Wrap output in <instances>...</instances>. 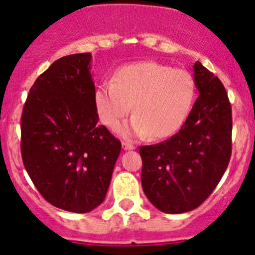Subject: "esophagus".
I'll return each instance as SVG.
<instances>
[{
    "mask_svg": "<svg viewBox=\"0 0 255 255\" xmlns=\"http://www.w3.org/2000/svg\"><path fill=\"white\" fill-rule=\"evenodd\" d=\"M122 148L125 149V150H133V149H134L135 146L133 145V144H130V143H128V142H122Z\"/></svg>",
    "mask_w": 255,
    "mask_h": 255,
    "instance_id": "esophagus-1",
    "label": "esophagus"
}]
</instances>
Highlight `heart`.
I'll return each mask as SVG.
<instances>
[{
  "label": "heart",
  "instance_id": "b5f03b06",
  "mask_svg": "<svg viewBox=\"0 0 255 255\" xmlns=\"http://www.w3.org/2000/svg\"><path fill=\"white\" fill-rule=\"evenodd\" d=\"M194 97L195 82L186 70L140 61L122 66L112 81L102 82L95 91V106L100 121L115 129L133 105L134 116L121 133L166 138L182 127Z\"/></svg>",
  "mask_w": 255,
  "mask_h": 255
}]
</instances>
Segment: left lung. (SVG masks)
<instances>
[{"instance_id":"left-lung-1","label":"left lung","mask_w":255,"mask_h":255,"mask_svg":"<svg viewBox=\"0 0 255 255\" xmlns=\"http://www.w3.org/2000/svg\"><path fill=\"white\" fill-rule=\"evenodd\" d=\"M194 80L200 95L179 132L139 149L144 194L165 213L199 207L222 179L232 153V109L226 89L200 61L194 64Z\"/></svg>"}]
</instances>
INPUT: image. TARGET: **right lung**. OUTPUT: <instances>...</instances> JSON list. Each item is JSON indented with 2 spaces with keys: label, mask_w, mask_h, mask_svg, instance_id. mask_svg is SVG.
Masks as SVG:
<instances>
[{
  "label": "right lung",
  "mask_w": 255,
  "mask_h": 255,
  "mask_svg": "<svg viewBox=\"0 0 255 255\" xmlns=\"http://www.w3.org/2000/svg\"><path fill=\"white\" fill-rule=\"evenodd\" d=\"M91 54L54 61L30 87L20 151L38 191L53 206L86 213L104 202L121 142L99 126Z\"/></svg>",
  "instance_id": "obj_1"
}]
</instances>
